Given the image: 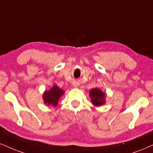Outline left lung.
<instances>
[{
    "mask_svg": "<svg viewBox=\"0 0 153 153\" xmlns=\"http://www.w3.org/2000/svg\"><path fill=\"white\" fill-rule=\"evenodd\" d=\"M90 97L91 99V102L96 106L100 105L105 103V94L99 88H93L90 91Z\"/></svg>",
    "mask_w": 153,
    "mask_h": 153,
    "instance_id": "1",
    "label": "left lung"
}]
</instances>
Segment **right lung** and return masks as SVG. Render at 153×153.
Returning <instances> with one entry per match:
<instances>
[{
	"label": "right lung",
	"mask_w": 153,
	"mask_h": 153,
	"mask_svg": "<svg viewBox=\"0 0 153 153\" xmlns=\"http://www.w3.org/2000/svg\"><path fill=\"white\" fill-rule=\"evenodd\" d=\"M64 94V91L57 86H54L49 91H45L43 94V100L47 105L56 106L58 104L59 99Z\"/></svg>",
	"instance_id": "obj_1"
}]
</instances>
